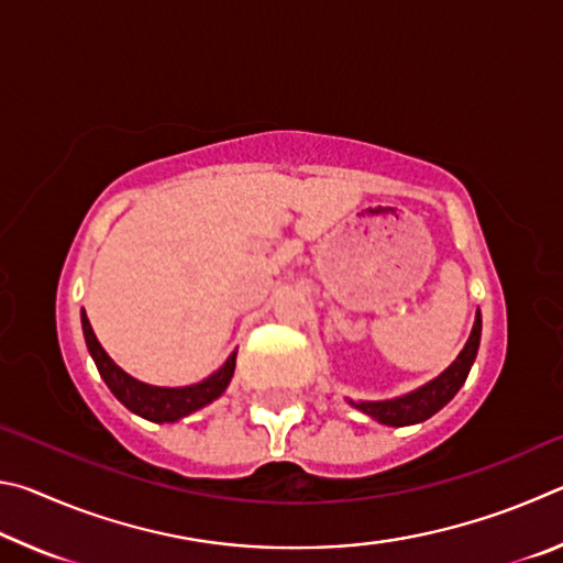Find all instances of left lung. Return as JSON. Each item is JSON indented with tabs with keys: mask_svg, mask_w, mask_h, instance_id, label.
I'll list each match as a JSON object with an SVG mask.
<instances>
[{
	"mask_svg": "<svg viewBox=\"0 0 563 563\" xmlns=\"http://www.w3.org/2000/svg\"><path fill=\"white\" fill-rule=\"evenodd\" d=\"M479 338H482V316L476 312L472 335L466 340L460 357H456L440 377L432 379L430 385L419 387L405 397L387 399V402H352V405L373 419H377V422L389 424V427L424 422V419H430L434 412H440V409L450 402L456 393H460V387L464 385V379L470 375V369L476 360Z\"/></svg>",
	"mask_w": 563,
	"mask_h": 563,
	"instance_id": "1",
	"label": "left lung"
}]
</instances>
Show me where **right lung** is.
<instances>
[{
    "instance_id": "add662e5",
    "label": "right lung",
    "mask_w": 563,
    "mask_h": 563,
    "mask_svg": "<svg viewBox=\"0 0 563 563\" xmlns=\"http://www.w3.org/2000/svg\"><path fill=\"white\" fill-rule=\"evenodd\" d=\"M81 328H84V338H87V347L91 352V357L97 362L99 375L103 377V383L109 385L113 397H117L123 407H129L131 412H136L144 419H151V422H176V419L196 412V409H201L206 405H211L213 399H218L225 393V387L233 377L235 352L225 360V365L218 369V373H213L211 377L198 385H190V387L144 385L123 373L117 362L103 352L84 310H81Z\"/></svg>"
}]
</instances>
